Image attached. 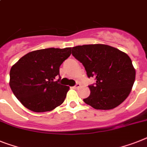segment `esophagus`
I'll return each mask as SVG.
<instances>
[{
    "instance_id": "34e87169",
    "label": "esophagus",
    "mask_w": 147,
    "mask_h": 147,
    "mask_svg": "<svg viewBox=\"0 0 147 147\" xmlns=\"http://www.w3.org/2000/svg\"><path fill=\"white\" fill-rule=\"evenodd\" d=\"M80 86H81V84H80V82H77V83H76V84L73 87V88H75V89H76V88H79Z\"/></svg>"
}]
</instances>
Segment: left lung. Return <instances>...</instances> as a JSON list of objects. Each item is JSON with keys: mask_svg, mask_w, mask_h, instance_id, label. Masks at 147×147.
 Returning <instances> with one entry per match:
<instances>
[{"mask_svg": "<svg viewBox=\"0 0 147 147\" xmlns=\"http://www.w3.org/2000/svg\"><path fill=\"white\" fill-rule=\"evenodd\" d=\"M72 55L84 66L88 77L96 80L88 86L86 104L96 110H111L128 98L136 73L126 53L108 45L89 44L73 47Z\"/></svg>", "mask_w": 147, "mask_h": 147, "instance_id": "1", "label": "left lung"}]
</instances>
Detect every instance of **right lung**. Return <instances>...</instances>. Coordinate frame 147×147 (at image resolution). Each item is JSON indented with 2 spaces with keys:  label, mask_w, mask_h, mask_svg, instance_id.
Wrapping results in <instances>:
<instances>
[{
  "label": "right lung",
  "mask_w": 147,
  "mask_h": 147,
  "mask_svg": "<svg viewBox=\"0 0 147 147\" xmlns=\"http://www.w3.org/2000/svg\"><path fill=\"white\" fill-rule=\"evenodd\" d=\"M71 48H49L30 52L13 65L9 86L23 106L34 112L50 111L60 106L70 87L59 83V67Z\"/></svg>",
  "instance_id": "right-lung-1"
}]
</instances>
